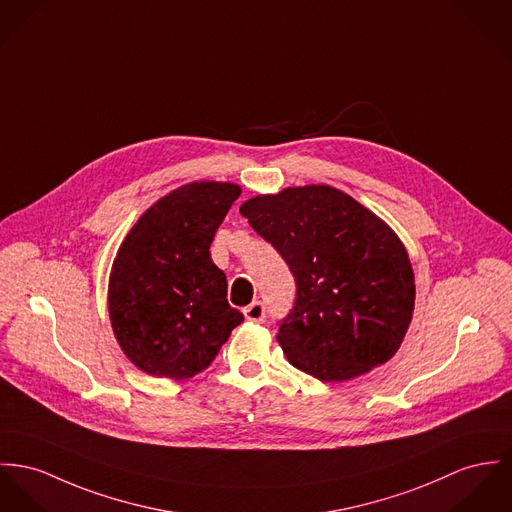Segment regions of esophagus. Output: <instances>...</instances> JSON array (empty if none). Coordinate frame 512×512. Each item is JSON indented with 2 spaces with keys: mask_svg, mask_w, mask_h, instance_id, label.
<instances>
[{
  "mask_svg": "<svg viewBox=\"0 0 512 512\" xmlns=\"http://www.w3.org/2000/svg\"><path fill=\"white\" fill-rule=\"evenodd\" d=\"M243 315L247 321H253V323H259L265 319V306L261 302H253L249 304L247 308H243Z\"/></svg>",
  "mask_w": 512,
  "mask_h": 512,
  "instance_id": "1",
  "label": "esophagus"
}]
</instances>
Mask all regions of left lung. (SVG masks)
Segmentation results:
<instances>
[{
  "label": "left lung",
  "instance_id": "left-lung-1",
  "mask_svg": "<svg viewBox=\"0 0 512 512\" xmlns=\"http://www.w3.org/2000/svg\"><path fill=\"white\" fill-rule=\"evenodd\" d=\"M296 280L276 341L321 382H347L394 356L415 308L403 241L370 208L329 185L286 187L239 206Z\"/></svg>",
  "mask_w": 512,
  "mask_h": 512
}]
</instances>
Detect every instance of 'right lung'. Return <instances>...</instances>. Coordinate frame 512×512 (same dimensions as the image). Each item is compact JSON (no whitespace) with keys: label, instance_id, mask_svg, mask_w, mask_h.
<instances>
[{"label":"right lung","instance_id":"right-lung-1","mask_svg":"<svg viewBox=\"0 0 512 512\" xmlns=\"http://www.w3.org/2000/svg\"><path fill=\"white\" fill-rule=\"evenodd\" d=\"M241 187L193 181L156 200L118 247L107 308L120 351L142 372L187 380L216 358L243 315L210 243Z\"/></svg>","mask_w":512,"mask_h":512}]
</instances>
